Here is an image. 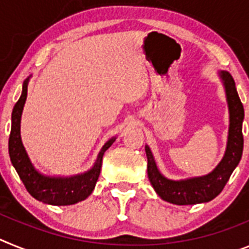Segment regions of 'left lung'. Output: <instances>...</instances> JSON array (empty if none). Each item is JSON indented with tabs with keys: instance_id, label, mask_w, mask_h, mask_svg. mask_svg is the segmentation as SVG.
I'll use <instances>...</instances> for the list:
<instances>
[{
	"instance_id": "1",
	"label": "left lung",
	"mask_w": 249,
	"mask_h": 249,
	"mask_svg": "<svg viewBox=\"0 0 249 249\" xmlns=\"http://www.w3.org/2000/svg\"><path fill=\"white\" fill-rule=\"evenodd\" d=\"M222 80L226 87L227 102L230 107V132H228L227 149L223 160L210 175L198 178H191L184 181H171L160 175L155 163V158L148 146H146V155L148 164L147 172L151 184L157 195L169 203L186 206L210 202L223 191L231 175L238 166L243 152V135L242 122L245 118V109L237 93L236 83L230 72L222 71Z\"/></svg>"
}]
</instances>
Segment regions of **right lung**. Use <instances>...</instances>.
<instances>
[{"label":"right lung","mask_w":249,"mask_h":249,"mask_svg":"<svg viewBox=\"0 0 249 249\" xmlns=\"http://www.w3.org/2000/svg\"><path fill=\"white\" fill-rule=\"evenodd\" d=\"M28 78L23 82L22 94L13 107L12 127H11L10 140H8V152L13 167L16 168L21 181L25 184L34 198L43 203L53 206H68L86 199L93 191L96 182L100 177L102 158L105 152L112 146L116 138L109 140L101 149L97 160L89 172L70 178L46 177L38 173L30 162L25 147L22 144L19 126H21V114L26 98H27Z\"/></svg>","instance_id":"add662e5"}]
</instances>
